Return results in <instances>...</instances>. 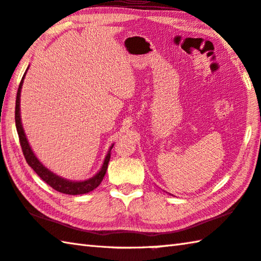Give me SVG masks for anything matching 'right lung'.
<instances>
[{
    "label": "right lung",
    "instance_id": "obj_1",
    "mask_svg": "<svg viewBox=\"0 0 261 261\" xmlns=\"http://www.w3.org/2000/svg\"><path fill=\"white\" fill-rule=\"evenodd\" d=\"M28 68H30V66L27 67L26 72L21 79V82L19 84L17 99H16V114H15L16 127L19 136V140H20L22 153H23V156H25L28 165L34 170V171L37 173V176H40V178L43 180V181H45L49 186L56 189L57 192H60L63 194H68V195H81V194H87V193L92 192L93 189H96L99 185L101 184L103 177H105L107 168H108V162H110V159H111V150L113 148V146H114V144H113L110 147V149H108L105 159H103L101 168L99 169V171L94 174L93 177L85 180H79V181H75V180L63 178L58 176V174H56L55 172H52L51 170L46 168L44 164H42L41 161L36 158L34 151H33L30 143H28V139L26 137L25 130H23V126L21 123V116H20V93H21L23 80H25Z\"/></svg>",
    "mask_w": 261,
    "mask_h": 261
}]
</instances>
